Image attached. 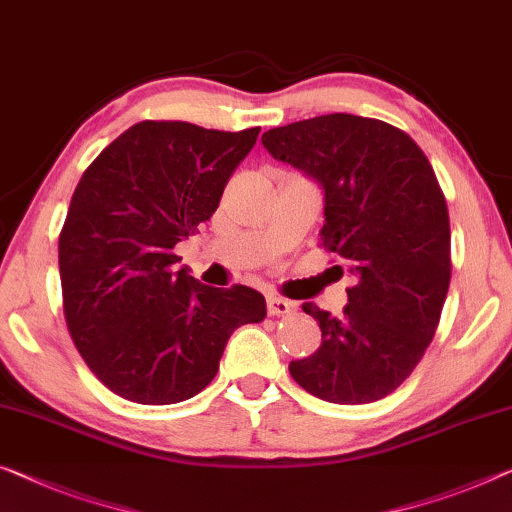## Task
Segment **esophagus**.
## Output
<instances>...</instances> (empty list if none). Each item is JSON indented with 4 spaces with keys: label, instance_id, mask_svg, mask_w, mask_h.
<instances>
[{
    "label": "esophagus",
    "instance_id": "obj_1",
    "mask_svg": "<svg viewBox=\"0 0 512 512\" xmlns=\"http://www.w3.org/2000/svg\"><path fill=\"white\" fill-rule=\"evenodd\" d=\"M293 306V302L283 300L279 295H267V316H288Z\"/></svg>",
    "mask_w": 512,
    "mask_h": 512
}]
</instances>
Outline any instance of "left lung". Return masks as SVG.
Segmentation results:
<instances>
[{
  "label": "left lung",
  "mask_w": 512,
  "mask_h": 512,
  "mask_svg": "<svg viewBox=\"0 0 512 512\" xmlns=\"http://www.w3.org/2000/svg\"><path fill=\"white\" fill-rule=\"evenodd\" d=\"M261 141L322 187V247L355 279L343 316L302 304L322 341L290 361V375L327 403H375L410 377L442 316L451 281L442 187L416 141L377 119L325 114L267 130Z\"/></svg>",
  "instance_id": "1"
}]
</instances>
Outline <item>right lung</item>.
Segmentation results:
<instances>
[{
    "label": "right lung",
    "mask_w": 512,
    "mask_h": 512,
    "mask_svg": "<svg viewBox=\"0 0 512 512\" xmlns=\"http://www.w3.org/2000/svg\"><path fill=\"white\" fill-rule=\"evenodd\" d=\"M258 132L141 121L77 183L59 235L64 316L86 366L116 396L139 405L196 396L235 329L265 318L258 290L203 286L174 254L217 210Z\"/></svg>",
    "instance_id": "right-lung-1"
}]
</instances>
